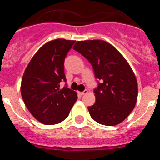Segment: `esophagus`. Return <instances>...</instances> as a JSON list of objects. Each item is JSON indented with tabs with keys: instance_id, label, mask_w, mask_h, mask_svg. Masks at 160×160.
<instances>
[{
	"instance_id": "1",
	"label": "esophagus",
	"mask_w": 160,
	"mask_h": 160,
	"mask_svg": "<svg viewBox=\"0 0 160 160\" xmlns=\"http://www.w3.org/2000/svg\"><path fill=\"white\" fill-rule=\"evenodd\" d=\"M78 94H80V95H84V94H87V93H88V91H87V90H85L84 91H82V92H78Z\"/></svg>"
}]
</instances>
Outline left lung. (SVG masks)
<instances>
[{
    "label": "left lung",
    "instance_id": "1",
    "mask_svg": "<svg viewBox=\"0 0 160 160\" xmlns=\"http://www.w3.org/2000/svg\"><path fill=\"white\" fill-rule=\"evenodd\" d=\"M73 49L92 65L101 80L94 90L96 101L88 107L94 121L115 126L131 114L136 104L138 83L128 61L112 45L102 40L78 41Z\"/></svg>",
    "mask_w": 160,
    "mask_h": 160
}]
</instances>
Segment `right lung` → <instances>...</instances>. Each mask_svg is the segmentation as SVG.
I'll list each match as a JSON object with an SVG mask.
<instances>
[{
    "label": "right lung",
    "mask_w": 160,
    "mask_h": 160,
    "mask_svg": "<svg viewBox=\"0 0 160 160\" xmlns=\"http://www.w3.org/2000/svg\"><path fill=\"white\" fill-rule=\"evenodd\" d=\"M75 41L55 39L46 42L31 58L24 72L21 94L38 121L46 125L62 122L78 99L77 93L60 82H66L64 61Z\"/></svg>",
    "instance_id": "obj_1"
}]
</instances>
